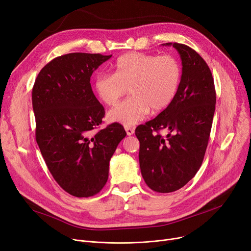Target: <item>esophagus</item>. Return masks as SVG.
Here are the masks:
<instances>
[{"instance_id": "1", "label": "esophagus", "mask_w": 251, "mask_h": 251, "mask_svg": "<svg viewBox=\"0 0 251 251\" xmlns=\"http://www.w3.org/2000/svg\"><path fill=\"white\" fill-rule=\"evenodd\" d=\"M125 130H126L127 135H129V136L134 134V129H133V128H131V127H125Z\"/></svg>"}]
</instances>
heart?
<instances>
[{
    "instance_id": "heart-1",
    "label": "heart",
    "mask_w": 251,
    "mask_h": 251,
    "mask_svg": "<svg viewBox=\"0 0 251 251\" xmlns=\"http://www.w3.org/2000/svg\"><path fill=\"white\" fill-rule=\"evenodd\" d=\"M182 69L172 55H151L131 51L119 57L113 74H100L94 81L98 99L113 107L126 95L130 98L108 113L111 122L134 126L153 113L166 110L175 100L180 87Z\"/></svg>"
}]
</instances>
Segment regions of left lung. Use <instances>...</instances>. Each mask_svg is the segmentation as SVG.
<instances>
[{
  "instance_id": "left-lung-1",
  "label": "left lung",
  "mask_w": 251,
  "mask_h": 251,
  "mask_svg": "<svg viewBox=\"0 0 251 251\" xmlns=\"http://www.w3.org/2000/svg\"><path fill=\"white\" fill-rule=\"evenodd\" d=\"M173 46L182 61L178 94L169 107L152 120L139 125V166L147 185L168 193L182 188L200 170L216 109L214 78L205 61L186 45ZM167 128L166 138L155 132Z\"/></svg>"
}]
</instances>
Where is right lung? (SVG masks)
Returning <instances> with one entry per match:
<instances>
[{
    "instance_id": "obj_1",
    "label": "right lung",
    "mask_w": 251,
    "mask_h": 251,
    "mask_svg": "<svg viewBox=\"0 0 251 251\" xmlns=\"http://www.w3.org/2000/svg\"><path fill=\"white\" fill-rule=\"evenodd\" d=\"M112 55L72 52L51 60L32 88L35 138L50 174L76 197L99 193L109 177L110 160L126 136L113 123L95 132L104 109L94 95L90 77Z\"/></svg>"
}]
</instances>
